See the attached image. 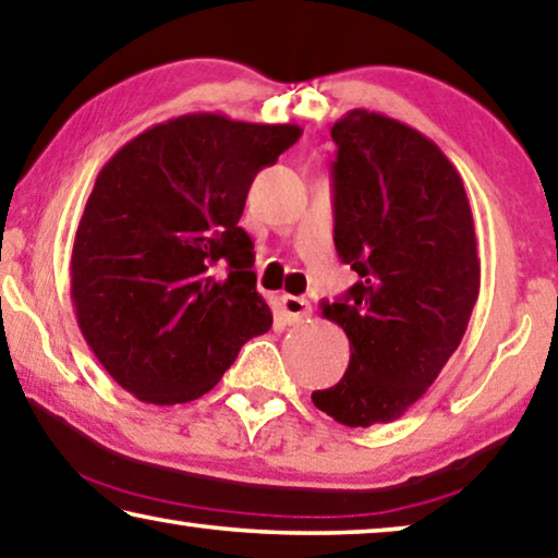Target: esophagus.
<instances>
[{
  "label": "esophagus",
  "instance_id": "1",
  "mask_svg": "<svg viewBox=\"0 0 558 558\" xmlns=\"http://www.w3.org/2000/svg\"><path fill=\"white\" fill-rule=\"evenodd\" d=\"M281 316H284L287 324H304L312 316V304L302 296H281Z\"/></svg>",
  "mask_w": 558,
  "mask_h": 558
}]
</instances>
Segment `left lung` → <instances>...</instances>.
Listing matches in <instances>:
<instances>
[{"mask_svg":"<svg viewBox=\"0 0 558 558\" xmlns=\"http://www.w3.org/2000/svg\"><path fill=\"white\" fill-rule=\"evenodd\" d=\"M337 142L333 244L359 281L322 316L349 337L339 384L316 409L344 426L389 424L424 397L459 349L482 284L459 171L422 132L351 109Z\"/></svg>","mask_w":558,"mask_h":558,"instance_id":"left-lung-1","label":"left lung"}]
</instances>
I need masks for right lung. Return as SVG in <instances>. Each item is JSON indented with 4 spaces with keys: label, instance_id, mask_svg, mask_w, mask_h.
Wrapping results in <instances>:
<instances>
[{
    "label": "right lung",
    "instance_id": "right-lung-1",
    "mask_svg": "<svg viewBox=\"0 0 558 558\" xmlns=\"http://www.w3.org/2000/svg\"><path fill=\"white\" fill-rule=\"evenodd\" d=\"M299 136L296 124L194 111L149 126L101 167L74 236L72 304L94 356L140 401L204 397L269 331L239 219L256 171ZM219 260L225 278L213 274Z\"/></svg>",
    "mask_w": 558,
    "mask_h": 558
}]
</instances>
